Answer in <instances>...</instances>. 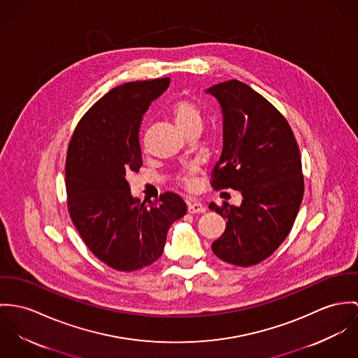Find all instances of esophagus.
Here are the masks:
<instances>
[{
    "label": "esophagus",
    "mask_w": 358,
    "mask_h": 358,
    "mask_svg": "<svg viewBox=\"0 0 358 358\" xmlns=\"http://www.w3.org/2000/svg\"><path fill=\"white\" fill-rule=\"evenodd\" d=\"M204 211H206L204 206L198 200H189L188 201V213L196 214V213H204Z\"/></svg>",
    "instance_id": "obj_1"
}]
</instances>
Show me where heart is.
I'll use <instances>...</instances> for the list:
<instances>
[{"label":"heart","mask_w":358,"mask_h":358,"mask_svg":"<svg viewBox=\"0 0 358 358\" xmlns=\"http://www.w3.org/2000/svg\"><path fill=\"white\" fill-rule=\"evenodd\" d=\"M170 111L177 124L187 133L195 127L201 126L203 110L195 99L181 96L177 100H174V103L170 107ZM196 171H198L196 166H189L180 174L178 177L180 182L184 184L187 188H192L195 185Z\"/></svg>","instance_id":"1"}]
</instances>
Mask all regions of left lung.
Listing matches in <instances>:
<instances>
[{"instance_id":"obj_1","label":"left lung","mask_w":358,"mask_h":358,"mask_svg":"<svg viewBox=\"0 0 358 358\" xmlns=\"http://www.w3.org/2000/svg\"><path fill=\"white\" fill-rule=\"evenodd\" d=\"M206 92L224 115V148L210 184L243 196L238 207L210 203L228 221L211 248L228 264L252 266L278 250L299 211L305 191L299 147L284 115L248 85L231 80Z\"/></svg>"}]
</instances>
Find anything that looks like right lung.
Wrapping results in <instances>:
<instances>
[{"label":"right lung","instance_id":"right-lung-1","mask_svg":"<svg viewBox=\"0 0 358 358\" xmlns=\"http://www.w3.org/2000/svg\"><path fill=\"white\" fill-rule=\"evenodd\" d=\"M170 78L126 82L104 94L80 118L67 148V208L87 248L106 265L133 272L163 252L185 201L164 192L155 201L134 199L126 174L143 166L138 129Z\"/></svg>","mask_w":358,"mask_h":358}]
</instances>
